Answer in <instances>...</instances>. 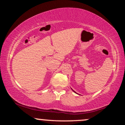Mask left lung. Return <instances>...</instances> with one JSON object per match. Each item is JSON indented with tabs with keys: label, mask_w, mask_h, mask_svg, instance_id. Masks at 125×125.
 <instances>
[{
	"label": "left lung",
	"mask_w": 125,
	"mask_h": 125,
	"mask_svg": "<svg viewBox=\"0 0 125 125\" xmlns=\"http://www.w3.org/2000/svg\"><path fill=\"white\" fill-rule=\"evenodd\" d=\"M73 90V92H74V93H76V92H74V90Z\"/></svg>",
	"instance_id": "left-lung-1"
}]
</instances>
